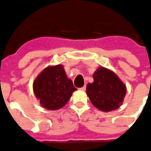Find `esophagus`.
Here are the masks:
<instances>
[{"instance_id": "34e87169", "label": "esophagus", "mask_w": 151, "mask_h": 151, "mask_svg": "<svg viewBox=\"0 0 151 151\" xmlns=\"http://www.w3.org/2000/svg\"><path fill=\"white\" fill-rule=\"evenodd\" d=\"M86 89V86H83V87L80 88V89H81V90H82V91H85Z\"/></svg>"}]
</instances>
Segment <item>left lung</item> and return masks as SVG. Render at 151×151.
Instances as JSON below:
<instances>
[{
    "label": "left lung",
    "mask_w": 151,
    "mask_h": 151,
    "mask_svg": "<svg viewBox=\"0 0 151 151\" xmlns=\"http://www.w3.org/2000/svg\"><path fill=\"white\" fill-rule=\"evenodd\" d=\"M93 79V83H88L86 86V94L92 104L105 112L119 108L126 92V86L119 77L101 67L94 73Z\"/></svg>",
    "instance_id": "left-lung-1"
}]
</instances>
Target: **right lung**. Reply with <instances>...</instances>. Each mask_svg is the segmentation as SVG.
I'll list each match as a JSON object with an SVG mask.
<instances>
[{
    "label": "right lung",
    "instance_id": "obj_1",
    "mask_svg": "<svg viewBox=\"0 0 151 151\" xmlns=\"http://www.w3.org/2000/svg\"><path fill=\"white\" fill-rule=\"evenodd\" d=\"M33 86L35 96L40 99L43 108L48 110H58L64 107L74 91L77 90L61 65L44 69Z\"/></svg>",
    "mask_w": 151,
    "mask_h": 151
}]
</instances>
